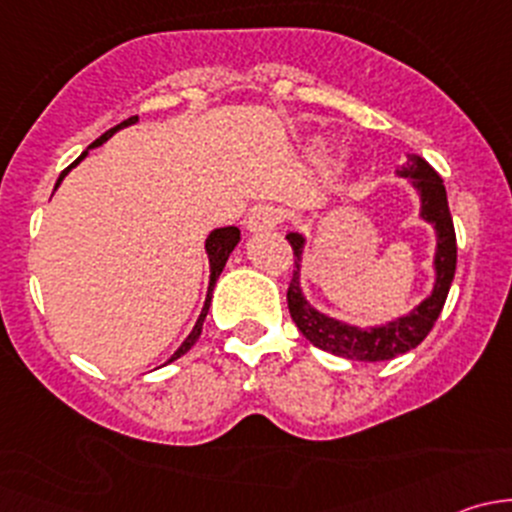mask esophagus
I'll list each match as a JSON object with an SVG mask.
<instances>
[{
  "instance_id": "esophagus-1",
  "label": "esophagus",
  "mask_w": 512,
  "mask_h": 512,
  "mask_svg": "<svg viewBox=\"0 0 512 512\" xmlns=\"http://www.w3.org/2000/svg\"><path fill=\"white\" fill-rule=\"evenodd\" d=\"M285 220V213L275 205H257L250 215H247V230L250 232H265L275 230L277 225Z\"/></svg>"
}]
</instances>
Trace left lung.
I'll return each mask as SVG.
<instances>
[{
	"label": "left lung",
	"mask_w": 512,
	"mask_h": 512,
	"mask_svg": "<svg viewBox=\"0 0 512 512\" xmlns=\"http://www.w3.org/2000/svg\"><path fill=\"white\" fill-rule=\"evenodd\" d=\"M396 175L411 180V185L418 190V198H421V218L436 230V255H433L436 280H433V289L418 307L404 317H396L391 322L379 324V327H356V324L339 322V319L327 317L324 312L314 309L304 297L302 285H299L304 242L307 240L299 232L287 235L294 250V275L287 289L289 314H292L299 332L314 347L334 356H344V359L352 361H384L416 349L436 324L438 314L446 304L453 275H456V230H453L446 185H443L441 175L421 156H409V160L396 170Z\"/></svg>",
	"instance_id": "left-lung-1"
}]
</instances>
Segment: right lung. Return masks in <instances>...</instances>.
<instances>
[{"label": "right lung", "mask_w": 512, "mask_h": 512, "mask_svg": "<svg viewBox=\"0 0 512 512\" xmlns=\"http://www.w3.org/2000/svg\"><path fill=\"white\" fill-rule=\"evenodd\" d=\"M136 121H138V116H131V118H128V121L118 123V126H113V128H111V131H106V133H103L101 138H96V141L91 143L89 148H96V146H101V143H106L108 138L113 136V133H116V131H121V128H126V126H131V123H136ZM89 148H86V151L81 153V156L76 158L74 163H71L69 168H66L64 173L59 175V180H56V188H59V185H61V180L66 178V173H69V170L74 168V165H79L81 160H84L86 156H89ZM237 242H240V230H237V227H218V230H213V232H210V235H208V240H205V252H208V260H210V285H208V297H205L203 312H200L198 322H195V327H193V332L188 334V339H185V342L180 344V347H178V352H175L173 356H170L168 361H175V359H178V356H183L185 352H188L190 347H193L195 342H198L200 332H203V322H205V317H208V309H210V299H213V289H215V282H218V277H220V272H223V267H225L227 257H230V252L235 250V245H237Z\"/></svg>", "instance_id": "right-lung-1"}]
</instances>
